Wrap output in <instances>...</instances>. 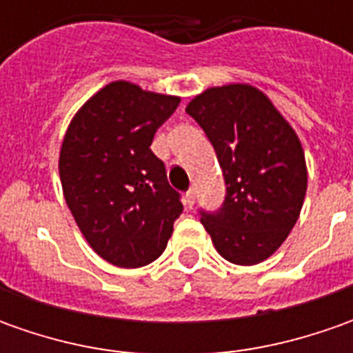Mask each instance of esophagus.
<instances>
[{
  "mask_svg": "<svg viewBox=\"0 0 353 353\" xmlns=\"http://www.w3.org/2000/svg\"><path fill=\"white\" fill-rule=\"evenodd\" d=\"M194 202H196V190H194V188H190V190L184 194V204H186V208H192V206H194Z\"/></svg>",
  "mask_w": 353,
  "mask_h": 353,
  "instance_id": "1",
  "label": "esophagus"
}]
</instances>
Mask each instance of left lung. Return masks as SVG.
Here are the masks:
<instances>
[{
	"label": "left lung",
	"mask_w": 353,
	"mask_h": 353,
	"mask_svg": "<svg viewBox=\"0 0 353 353\" xmlns=\"http://www.w3.org/2000/svg\"><path fill=\"white\" fill-rule=\"evenodd\" d=\"M186 114L208 135L225 181L222 208L200 222L225 261L261 263L283 245L305 202L308 174L296 131L251 84L206 88Z\"/></svg>",
	"instance_id": "8db88e82"
}]
</instances>
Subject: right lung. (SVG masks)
I'll return each instance as SVG.
<instances>
[{
	"instance_id": "1",
	"label": "right lung",
	"mask_w": 353,
	"mask_h": 353,
	"mask_svg": "<svg viewBox=\"0 0 353 353\" xmlns=\"http://www.w3.org/2000/svg\"><path fill=\"white\" fill-rule=\"evenodd\" d=\"M181 98L116 80L84 103L64 133V200L88 245L108 263L135 269L165 251L183 214L179 192L151 151Z\"/></svg>"
}]
</instances>
